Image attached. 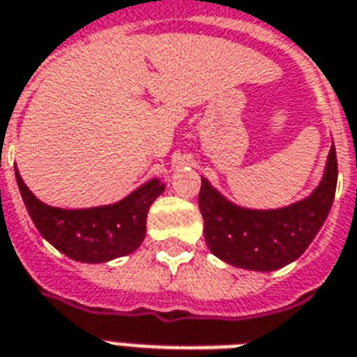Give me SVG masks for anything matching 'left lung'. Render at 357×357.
<instances>
[{
	"mask_svg": "<svg viewBox=\"0 0 357 357\" xmlns=\"http://www.w3.org/2000/svg\"><path fill=\"white\" fill-rule=\"evenodd\" d=\"M337 175V154L331 144L318 186L307 197L277 208L237 205L201 176L199 211L208 250L233 267L259 273L296 261L328 218Z\"/></svg>",
	"mask_w": 357,
	"mask_h": 357,
	"instance_id": "left-lung-1",
	"label": "left lung"
}]
</instances>
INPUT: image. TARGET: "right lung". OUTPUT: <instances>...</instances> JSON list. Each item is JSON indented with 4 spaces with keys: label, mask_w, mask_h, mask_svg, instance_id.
Here are the masks:
<instances>
[{
    "label": "right lung",
    "mask_w": 357,
    "mask_h": 357,
    "mask_svg": "<svg viewBox=\"0 0 357 357\" xmlns=\"http://www.w3.org/2000/svg\"><path fill=\"white\" fill-rule=\"evenodd\" d=\"M15 176L24 205L43 239L80 264H105L137 250L146 235L150 205L165 190L160 178H150L116 203L61 208L37 199L24 184L16 165Z\"/></svg>",
    "instance_id": "1"
}]
</instances>
